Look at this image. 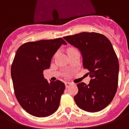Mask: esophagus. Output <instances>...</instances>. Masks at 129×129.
I'll use <instances>...</instances> for the list:
<instances>
[{
    "label": "esophagus",
    "mask_w": 129,
    "mask_h": 129,
    "mask_svg": "<svg viewBox=\"0 0 129 129\" xmlns=\"http://www.w3.org/2000/svg\"><path fill=\"white\" fill-rule=\"evenodd\" d=\"M65 85H66V88H68V87L70 86V85H71V84H70V83H69V82H66V83H65Z\"/></svg>",
    "instance_id": "esophagus-1"
}]
</instances>
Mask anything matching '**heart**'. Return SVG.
Listing matches in <instances>:
<instances>
[{
    "mask_svg": "<svg viewBox=\"0 0 129 129\" xmlns=\"http://www.w3.org/2000/svg\"><path fill=\"white\" fill-rule=\"evenodd\" d=\"M74 50H76L75 48H70L68 49V53H69V52H72V51H74Z\"/></svg>",
    "mask_w": 129,
    "mask_h": 129,
    "instance_id": "1",
    "label": "heart"
}]
</instances>
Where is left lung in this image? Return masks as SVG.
I'll list each match as a JSON object with an SVG mask.
<instances>
[{
  "instance_id": "left-lung-1",
  "label": "left lung",
  "mask_w": 129,
  "mask_h": 129,
  "mask_svg": "<svg viewBox=\"0 0 129 129\" xmlns=\"http://www.w3.org/2000/svg\"><path fill=\"white\" fill-rule=\"evenodd\" d=\"M63 39L80 51L84 68L89 70L91 78L88 84H77L76 104L87 112L102 111L113 100L118 85L119 61L111 41L97 32H82Z\"/></svg>"
}]
</instances>
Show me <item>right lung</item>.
Wrapping results in <instances>:
<instances>
[{"label": "right lung", "instance_id": "right-lung-1", "mask_svg": "<svg viewBox=\"0 0 129 129\" xmlns=\"http://www.w3.org/2000/svg\"><path fill=\"white\" fill-rule=\"evenodd\" d=\"M66 44L61 38L41 40L24 43L16 52L11 67L14 93L21 107L33 116H50L59 108L65 84L49 82L43 73L61 45Z\"/></svg>", "mask_w": 129, "mask_h": 129}]
</instances>
